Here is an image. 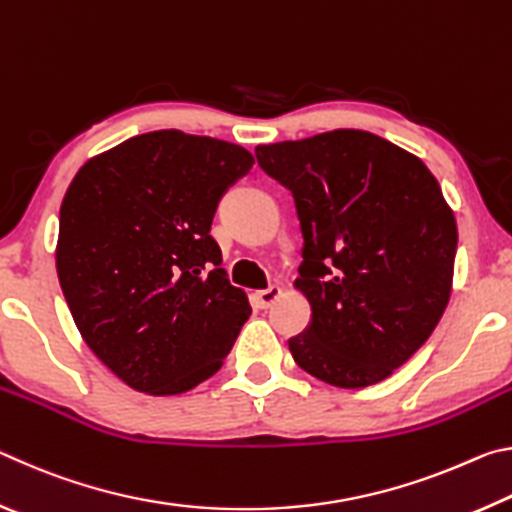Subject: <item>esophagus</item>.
Masks as SVG:
<instances>
[{"label":"esophagus","mask_w":512,"mask_h":512,"mask_svg":"<svg viewBox=\"0 0 512 512\" xmlns=\"http://www.w3.org/2000/svg\"><path fill=\"white\" fill-rule=\"evenodd\" d=\"M282 296V287H277V284H273V287H268V289H262V291H257L255 293V302H257V307H262V309H266V307H271L273 302Z\"/></svg>","instance_id":"1"}]
</instances>
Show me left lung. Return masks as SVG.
I'll list each match as a JSON object with an SVG mask.
<instances>
[{
	"label": "left lung",
	"mask_w": 512,
	"mask_h": 512,
	"mask_svg": "<svg viewBox=\"0 0 512 512\" xmlns=\"http://www.w3.org/2000/svg\"><path fill=\"white\" fill-rule=\"evenodd\" d=\"M257 162L296 198V289L311 325L289 341L298 366L339 388H366L404 366L454 282L456 219L418 155L354 128L259 144Z\"/></svg>",
	"instance_id": "obj_1"
}]
</instances>
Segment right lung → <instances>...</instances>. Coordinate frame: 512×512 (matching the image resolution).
Instances as JSON below:
<instances>
[{
    "instance_id": "obj_1",
    "label": "right lung",
    "mask_w": 512,
    "mask_h": 512,
    "mask_svg": "<svg viewBox=\"0 0 512 512\" xmlns=\"http://www.w3.org/2000/svg\"><path fill=\"white\" fill-rule=\"evenodd\" d=\"M253 164L244 146L171 128L94 155L69 183L60 289L88 348L133 391H192L235 345L250 305L210 228Z\"/></svg>"
}]
</instances>
